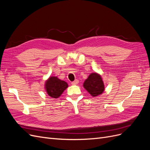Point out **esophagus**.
Masks as SVG:
<instances>
[{
	"instance_id": "34e87169",
	"label": "esophagus",
	"mask_w": 150,
	"mask_h": 150,
	"mask_svg": "<svg viewBox=\"0 0 150 150\" xmlns=\"http://www.w3.org/2000/svg\"><path fill=\"white\" fill-rule=\"evenodd\" d=\"M78 83H79V81H78V79H76L75 81H72V82L71 83V84H72V85H76V84H78Z\"/></svg>"
}]
</instances>
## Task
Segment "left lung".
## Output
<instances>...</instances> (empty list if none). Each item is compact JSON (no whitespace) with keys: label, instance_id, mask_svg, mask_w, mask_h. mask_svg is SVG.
Segmentation results:
<instances>
[{"label":"left lung","instance_id":"8db88e82","mask_svg":"<svg viewBox=\"0 0 150 150\" xmlns=\"http://www.w3.org/2000/svg\"><path fill=\"white\" fill-rule=\"evenodd\" d=\"M84 88L93 97L101 95L104 91V86L100 74L96 72L91 74L83 84Z\"/></svg>","mask_w":150,"mask_h":150}]
</instances>
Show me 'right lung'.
Masks as SVG:
<instances>
[{
    "mask_svg": "<svg viewBox=\"0 0 150 150\" xmlns=\"http://www.w3.org/2000/svg\"><path fill=\"white\" fill-rule=\"evenodd\" d=\"M68 87V84L64 81H62L57 77L51 76L45 83V89L49 96L58 98Z\"/></svg>",
    "mask_w": 150,
    "mask_h": 150,
    "instance_id": "add662e5",
    "label": "right lung"
}]
</instances>
